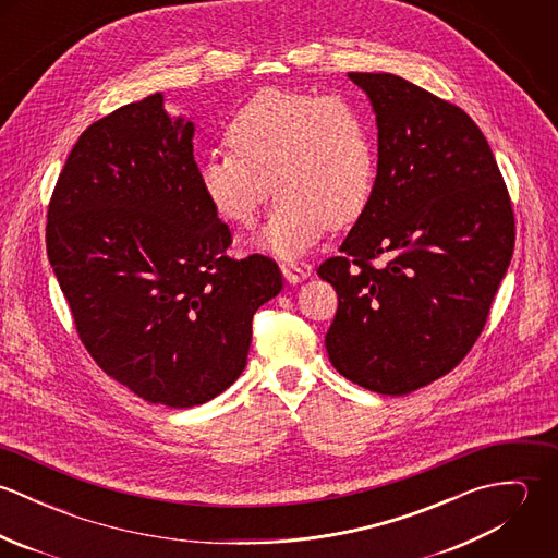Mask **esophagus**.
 <instances>
[{"instance_id": "obj_1", "label": "esophagus", "mask_w": 558, "mask_h": 558, "mask_svg": "<svg viewBox=\"0 0 558 558\" xmlns=\"http://www.w3.org/2000/svg\"><path fill=\"white\" fill-rule=\"evenodd\" d=\"M281 275H283V279H286L288 283L296 286V283L305 281L312 272H310V268H301V266H296V264L283 262V264H281Z\"/></svg>"}]
</instances>
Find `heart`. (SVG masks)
I'll return each instance as SVG.
<instances>
[{
	"mask_svg": "<svg viewBox=\"0 0 558 558\" xmlns=\"http://www.w3.org/2000/svg\"><path fill=\"white\" fill-rule=\"evenodd\" d=\"M230 153L197 162V184L226 221L251 228L279 204L253 246L279 259L305 255L326 228L354 223L376 186V144L365 113L341 96L268 87L226 126Z\"/></svg>",
	"mask_w": 558,
	"mask_h": 558,
	"instance_id": "1",
	"label": "heart"
}]
</instances>
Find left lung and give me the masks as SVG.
Segmentation results:
<instances>
[{"instance_id":"1","label":"left lung","mask_w":558,"mask_h":558,"mask_svg":"<svg viewBox=\"0 0 558 558\" xmlns=\"http://www.w3.org/2000/svg\"><path fill=\"white\" fill-rule=\"evenodd\" d=\"M378 129L376 186L318 275L339 299L332 367L405 396L473 348L513 253V213L494 155L456 105L391 73H348ZM388 262L376 269L371 259Z\"/></svg>"}]
</instances>
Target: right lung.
Returning <instances> with one entry per match:
<instances>
[{
	"label": "right lung",
	"mask_w": 558,
	"mask_h": 558,
	"mask_svg": "<svg viewBox=\"0 0 558 558\" xmlns=\"http://www.w3.org/2000/svg\"><path fill=\"white\" fill-rule=\"evenodd\" d=\"M193 137L162 92L120 107L83 131L47 215V255L87 352L169 408L239 380L253 314L283 288L272 259L223 255L232 236L197 184Z\"/></svg>",
	"instance_id": "right-lung-1"
}]
</instances>
